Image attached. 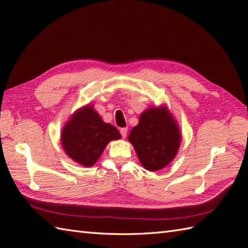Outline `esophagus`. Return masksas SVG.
<instances>
[{
    "label": "esophagus",
    "instance_id": "obj_1",
    "mask_svg": "<svg viewBox=\"0 0 248 248\" xmlns=\"http://www.w3.org/2000/svg\"><path fill=\"white\" fill-rule=\"evenodd\" d=\"M127 133H128V128H121L120 129V134H121V136H123L124 139H125V136H127Z\"/></svg>",
    "mask_w": 248,
    "mask_h": 248
}]
</instances>
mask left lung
Wrapping results in <instances>:
<instances>
[{"instance_id":"left-lung-1","label":"left lung","mask_w":248,"mask_h":248,"mask_svg":"<svg viewBox=\"0 0 248 248\" xmlns=\"http://www.w3.org/2000/svg\"><path fill=\"white\" fill-rule=\"evenodd\" d=\"M140 164L147 170H163L175 159L180 148L181 131L165 104L150 107L140 115L138 125L130 131Z\"/></svg>"}]
</instances>
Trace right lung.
Returning a JSON list of instances; mask_svg holds the SVG:
<instances>
[{
    "label": "right lung",
    "mask_w": 248,
    "mask_h": 248,
    "mask_svg": "<svg viewBox=\"0 0 248 248\" xmlns=\"http://www.w3.org/2000/svg\"><path fill=\"white\" fill-rule=\"evenodd\" d=\"M121 139L119 131L104 123L93 105L77 109L62 127L61 143L65 154L83 166H93L110 140Z\"/></svg>",
    "instance_id": "1"
}]
</instances>
